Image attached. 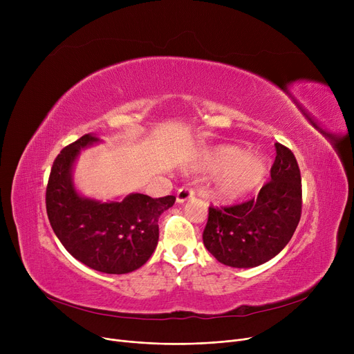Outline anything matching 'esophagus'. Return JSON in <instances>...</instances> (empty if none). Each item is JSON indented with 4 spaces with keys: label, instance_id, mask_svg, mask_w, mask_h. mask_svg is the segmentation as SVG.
Returning <instances> with one entry per match:
<instances>
[{
    "label": "esophagus",
    "instance_id": "esophagus-1",
    "mask_svg": "<svg viewBox=\"0 0 354 354\" xmlns=\"http://www.w3.org/2000/svg\"><path fill=\"white\" fill-rule=\"evenodd\" d=\"M194 198V191L191 188H180L178 192H176V202L178 203H183L187 202L188 199Z\"/></svg>",
    "mask_w": 354,
    "mask_h": 354
}]
</instances>
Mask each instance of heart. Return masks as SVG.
Returning <instances> with one entry per match:
<instances>
[{
    "mask_svg": "<svg viewBox=\"0 0 354 354\" xmlns=\"http://www.w3.org/2000/svg\"><path fill=\"white\" fill-rule=\"evenodd\" d=\"M195 169L218 172L212 182V195L222 202H235L261 187L268 175V163L264 156L247 153L241 146L219 145L201 153Z\"/></svg>",
    "mask_w": 354,
    "mask_h": 354,
    "instance_id": "obj_1",
    "label": "heart"
}]
</instances>
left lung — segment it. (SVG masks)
Here are the masks:
<instances>
[{"label": "left lung", "instance_id": "8db88e82", "mask_svg": "<svg viewBox=\"0 0 354 354\" xmlns=\"http://www.w3.org/2000/svg\"><path fill=\"white\" fill-rule=\"evenodd\" d=\"M271 180L239 205L209 208L203 245L221 264L258 267L288 244L301 216V176L292 152L275 143Z\"/></svg>", "mask_w": 354, "mask_h": 354}]
</instances>
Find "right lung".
<instances>
[{
	"mask_svg": "<svg viewBox=\"0 0 354 354\" xmlns=\"http://www.w3.org/2000/svg\"><path fill=\"white\" fill-rule=\"evenodd\" d=\"M100 142L96 135H84L55 158L46 192L47 215L63 247L80 263L106 274H127L156 250L159 216L175 196L129 194L103 202L82 195L74 185V165L83 149Z\"/></svg>",
	"mask_w": 354,
	"mask_h": 354,
	"instance_id": "1",
	"label": "right lung"
}]
</instances>
